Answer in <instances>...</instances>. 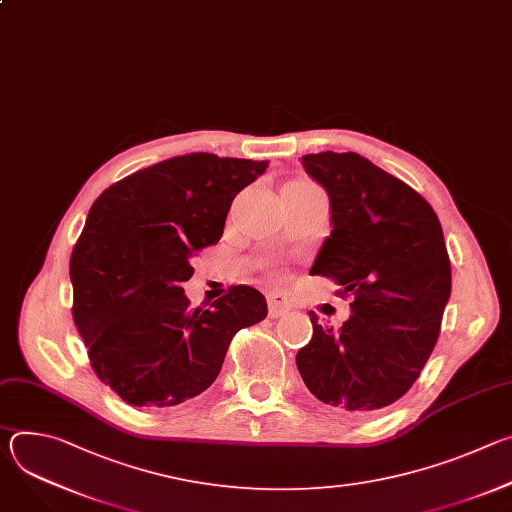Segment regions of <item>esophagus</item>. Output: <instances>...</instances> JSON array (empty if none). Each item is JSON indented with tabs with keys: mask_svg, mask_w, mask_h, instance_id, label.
Segmentation results:
<instances>
[{
	"mask_svg": "<svg viewBox=\"0 0 512 512\" xmlns=\"http://www.w3.org/2000/svg\"><path fill=\"white\" fill-rule=\"evenodd\" d=\"M267 304H269V316L271 318H279V316H283L291 310L289 302L281 294H277V291H273V294L267 296Z\"/></svg>",
	"mask_w": 512,
	"mask_h": 512,
	"instance_id": "obj_1",
	"label": "esophagus"
}]
</instances>
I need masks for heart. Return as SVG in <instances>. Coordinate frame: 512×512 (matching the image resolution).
Returning a JSON list of instances; mask_svg holds the SVG:
<instances>
[{
    "label": "heart",
    "instance_id": "heart-1",
    "mask_svg": "<svg viewBox=\"0 0 512 512\" xmlns=\"http://www.w3.org/2000/svg\"><path fill=\"white\" fill-rule=\"evenodd\" d=\"M302 186H308V184H302Z\"/></svg>",
    "mask_w": 512,
    "mask_h": 512
}]
</instances>
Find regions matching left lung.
I'll return each mask as SVG.
<instances>
[{
	"instance_id": "obj_1",
	"label": "left lung",
	"mask_w": 512,
	"mask_h": 512,
	"mask_svg": "<svg viewBox=\"0 0 512 512\" xmlns=\"http://www.w3.org/2000/svg\"><path fill=\"white\" fill-rule=\"evenodd\" d=\"M330 200L332 231L310 275L350 296L336 332L312 314V340L296 354L310 393L346 411H377L403 397L427 362L452 294L444 231L413 188L354 152L302 156Z\"/></svg>"
}]
</instances>
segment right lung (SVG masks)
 I'll return each instance as SVG.
<instances>
[{
	"label": "right lung",
	"instance_id": "obj_1",
	"mask_svg": "<svg viewBox=\"0 0 512 512\" xmlns=\"http://www.w3.org/2000/svg\"><path fill=\"white\" fill-rule=\"evenodd\" d=\"M269 162L186 154L109 186L70 257L72 318L97 377L125 403L174 407L221 373L233 336L267 316L261 291L233 285L194 310L184 281L221 241L233 198Z\"/></svg>",
	"mask_w": 512,
	"mask_h": 512
}]
</instances>
